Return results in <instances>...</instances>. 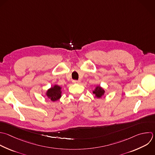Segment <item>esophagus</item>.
I'll return each instance as SVG.
<instances>
[{
  "label": "esophagus",
  "instance_id": "obj_1",
  "mask_svg": "<svg viewBox=\"0 0 155 155\" xmlns=\"http://www.w3.org/2000/svg\"><path fill=\"white\" fill-rule=\"evenodd\" d=\"M80 82H81L80 81H76V80L73 81V83H74V84H80Z\"/></svg>",
  "mask_w": 155,
  "mask_h": 155
}]
</instances>
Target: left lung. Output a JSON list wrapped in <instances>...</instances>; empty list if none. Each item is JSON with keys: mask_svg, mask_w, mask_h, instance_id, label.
I'll list each match as a JSON object with an SVG mask.
<instances>
[{"mask_svg": "<svg viewBox=\"0 0 155 155\" xmlns=\"http://www.w3.org/2000/svg\"><path fill=\"white\" fill-rule=\"evenodd\" d=\"M104 89L101 87L100 85H97L95 87V88L93 91V93L95 94V97L97 98H101L105 94Z\"/></svg>", "mask_w": 155, "mask_h": 155, "instance_id": "left-lung-1", "label": "left lung"}]
</instances>
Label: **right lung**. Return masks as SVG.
I'll return each mask as SVG.
<instances>
[{
    "label": "right lung",
    "instance_id": "add662e5",
    "mask_svg": "<svg viewBox=\"0 0 155 155\" xmlns=\"http://www.w3.org/2000/svg\"><path fill=\"white\" fill-rule=\"evenodd\" d=\"M62 87L58 85H54L45 92L46 96L51 101L55 102L62 96Z\"/></svg>",
    "mask_w": 155,
    "mask_h": 155
}]
</instances>
